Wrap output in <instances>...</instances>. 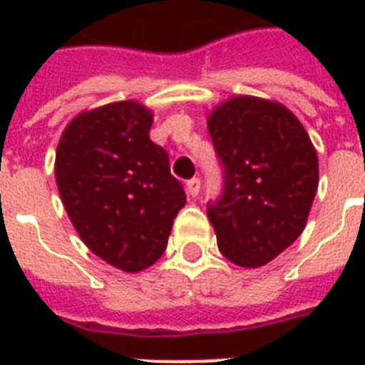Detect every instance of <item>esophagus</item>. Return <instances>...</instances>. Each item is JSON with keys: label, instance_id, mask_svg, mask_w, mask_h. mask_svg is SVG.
<instances>
[{"label": "esophagus", "instance_id": "obj_1", "mask_svg": "<svg viewBox=\"0 0 365 365\" xmlns=\"http://www.w3.org/2000/svg\"><path fill=\"white\" fill-rule=\"evenodd\" d=\"M200 191V180L199 178H191L187 182V193L191 195V197H197Z\"/></svg>", "mask_w": 365, "mask_h": 365}]
</instances>
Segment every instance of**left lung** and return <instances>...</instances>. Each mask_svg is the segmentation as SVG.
<instances>
[{"label":"left lung","instance_id":"1","mask_svg":"<svg viewBox=\"0 0 365 365\" xmlns=\"http://www.w3.org/2000/svg\"><path fill=\"white\" fill-rule=\"evenodd\" d=\"M223 165V191L208 202L217 248L235 265L255 269L303 233L318 189V157L299 119L255 96L225 100L208 115Z\"/></svg>","mask_w":365,"mask_h":365}]
</instances>
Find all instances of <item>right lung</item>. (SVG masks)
Here are the masks:
<instances>
[{"mask_svg":"<svg viewBox=\"0 0 365 365\" xmlns=\"http://www.w3.org/2000/svg\"><path fill=\"white\" fill-rule=\"evenodd\" d=\"M153 113L134 100L83 111L56 148L60 199L88 250L125 272L165 254L185 206L165 149L149 140Z\"/></svg>","mask_w":365,"mask_h":365,"instance_id":"right-lung-1","label":"right lung"}]
</instances>
